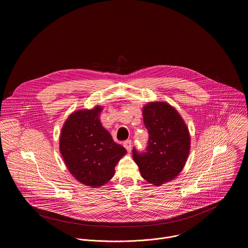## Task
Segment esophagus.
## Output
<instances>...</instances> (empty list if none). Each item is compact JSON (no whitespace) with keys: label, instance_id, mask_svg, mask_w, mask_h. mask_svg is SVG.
Segmentation results:
<instances>
[{"label":"esophagus","instance_id":"esophagus-1","mask_svg":"<svg viewBox=\"0 0 248 248\" xmlns=\"http://www.w3.org/2000/svg\"><path fill=\"white\" fill-rule=\"evenodd\" d=\"M124 146L125 147V149L127 151H131V149H132V141H131V139L125 140L124 142Z\"/></svg>","mask_w":248,"mask_h":248}]
</instances>
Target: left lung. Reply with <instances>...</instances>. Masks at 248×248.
Returning a JSON list of instances; mask_svg holds the SVG:
<instances>
[{"instance_id": "obj_1", "label": "left lung", "mask_w": 248, "mask_h": 248, "mask_svg": "<svg viewBox=\"0 0 248 248\" xmlns=\"http://www.w3.org/2000/svg\"><path fill=\"white\" fill-rule=\"evenodd\" d=\"M143 122L149 138L144 151L132 149V157L142 178L154 186L178 175L186 162L189 132L184 120L165 102L149 103L143 108Z\"/></svg>"}]
</instances>
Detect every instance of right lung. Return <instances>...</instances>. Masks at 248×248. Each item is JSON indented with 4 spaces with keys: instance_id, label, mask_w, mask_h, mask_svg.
<instances>
[{
    "instance_id": "add662e5",
    "label": "right lung",
    "mask_w": 248,
    "mask_h": 248,
    "mask_svg": "<svg viewBox=\"0 0 248 248\" xmlns=\"http://www.w3.org/2000/svg\"><path fill=\"white\" fill-rule=\"evenodd\" d=\"M101 111L97 106L73 113L60 137V151L70 173L79 183L94 188L113 178L117 163L126 153L102 126Z\"/></svg>"
}]
</instances>
